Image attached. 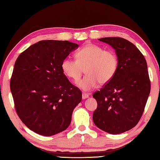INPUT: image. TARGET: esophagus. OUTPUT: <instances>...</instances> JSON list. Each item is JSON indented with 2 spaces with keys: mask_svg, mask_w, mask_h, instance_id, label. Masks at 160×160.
<instances>
[{
  "mask_svg": "<svg viewBox=\"0 0 160 160\" xmlns=\"http://www.w3.org/2000/svg\"><path fill=\"white\" fill-rule=\"evenodd\" d=\"M82 99H85L89 97V94L87 93H82Z\"/></svg>",
  "mask_w": 160,
  "mask_h": 160,
  "instance_id": "34e87169",
  "label": "esophagus"
}]
</instances>
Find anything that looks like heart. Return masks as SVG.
<instances>
[{"mask_svg": "<svg viewBox=\"0 0 160 160\" xmlns=\"http://www.w3.org/2000/svg\"><path fill=\"white\" fill-rule=\"evenodd\" d=\"M75 57L77 61L65 58L61 63V69L68 78L75 82L80 79L85 69L87 75L76 84L83 91L92 90L99 82L102 85L108 83L117 72L118 60L116 54L100 46L87 44L77 51Z\"/></svg>", "mask_w": 160, "mask_h": 160, "instance_id": "b5f03b06", "label": "heart"}]
</instances>
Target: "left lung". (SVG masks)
<instances>
[{
    "label": "left lung",
    "mask_w": 160,
    "mask_h": 160,
    "mask_svg": "<svg viewBox=\"0 0 160 160\" xmlns=\"http://www.w3.org/2000/svg\"><path fill=\"white\" fill-rule=\"evenodd\" d=\"M99 41L115 50L118 67L114 77L93 94L97 108L94 123L110 134H120L133 128L144 112L150 92V81L144 56L135 46L121 37Z\"/></svg>",
    "instance_id": "left-lung-1"
}]
</instances>
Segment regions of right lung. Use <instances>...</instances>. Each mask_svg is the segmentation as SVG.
Here are the masks:
<instances>
[{"label":"right lung","mask_w":160,"mask_h":160,"mask_svg":"<svg viewBox=\"0 0 160 160\" xmlns=\"http://www.w3.org/2000/svg\"><path fill=\"white\" fill-rule=\"evenodd\" d=\"M78 45L43 40L16 60L10 80L15 110L24 124L37 134L51 136L66 130L82 92L72 85L61 63Z\"/></svg>","instance_id":"1"}]
</instances>
